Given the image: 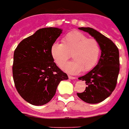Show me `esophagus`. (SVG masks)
Wrapping results in <instances>:
<instances>
[{
  "label": "esophagus",
  "instance_id": "34e87169",
  "mask_svg": "<svg viewBox=\"0 0 129 129\" xmlns=\"http://www.w3.org/2000/svg\"><path fill=\"white\" fill-rule=\"evenodd\" d=\"M69 79H76V77H72V76H70V75H69Z\"/></svg>",
  "mask_w": 129,
  "mask_h": 129
}]
</instances>
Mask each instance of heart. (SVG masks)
Instances as JSON below:
<instances>
[{"mask_svg": "<svg viewBox=\"0 0 129 129\" xmlns=\"http://www.w3.org/2000/svg\"><path fill=\"white\" fill-rule=\"evenodd\" d=\"M62 42L54 43L51 47L50 52L59 67L64 64L72 54L74 60L62 67L67 73L78 74L82 71H89L97 64L101 47L96 39H88L81 32L73 31L64 37Z\"/></svg>", "mask_w": 129, "mask_h": 129, "instance_id": "1", "label": "heart"}]
</instances>
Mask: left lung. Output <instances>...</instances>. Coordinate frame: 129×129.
<instances>
[{
  "label": "left lung",
  "mask_w": 129,
  "mask_h": 129,
  "mask_svg": "<svg viewBox=\"0 0 129 129\" xmlns=\"http://www.w3.org/2000/svg\"><path fill=\"white\" fill-rule=\"evenodd\" d=\"M79 28L99 42L101 54L95 67L79 78L85 81L86 86L84 92L77 93V96L87 103H99L109 97L116 87L120 69L119 52L113 41L97 30L90 27Z\"/></svg>",
  "instance_id": "left-lung-1"
}]
</instances>
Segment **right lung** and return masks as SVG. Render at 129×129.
<instances>
[{"instance_id": "obj_1", "label": "right lung", "mask_w": 129, "mask_h": 129, "mask_svg": "<svg viewBox=\"0 0 129 129\" xmlns=\"http://www.w3.org/2000/svg\"><path fill=\"white\" fill-rule=\"evenodd\" d=\"M62 31L58 28H41L22 40L14 50V85L21 97L33 105L48 103L60 82L69 79L56 66L50 52Z\"/></svg>"}]
</instances>
